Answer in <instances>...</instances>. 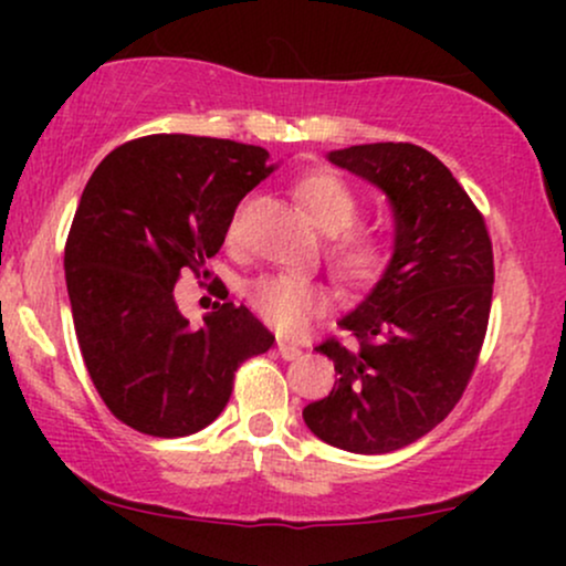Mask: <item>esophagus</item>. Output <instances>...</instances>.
I'll return each instance as SVG.
<instances>
[{
  "mask_svg": "<svg viewBox=\"0 0 566 566\" xmlns=\"http://www.w3.org/2000/svg\"><path fill=\"white\" fill-rule=\"evenodd\" d=\"M301 354H303V350L297 348V346H292V343L279 340V356H282V359L292 361V359H297V356H301Z\"/></svg>",
  "mask_w": 566,
  "mask_h": 566,
  "instance_id": "1",
  "label": "esophagus"
}]
</instances>
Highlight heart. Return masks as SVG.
Wrapping results in <instances>:
<instances>
[{"label": "heart", "mask_w": 566, "mask_h": 566, "mask_svg": "<svg viewBox=\"0 0 566 566\" xmlns=\"http://www.w3.org/2000/svg\"><path fill=\"white\" fill-rule=\"evenodd\" d=\"M297 197L316 226L329 233L327 255L343 282L361 287L380 274L388 250L380 233L354 229L359 218V197L340 175L311 172L297 184ZM252 308L282 333H295L327 305L322 284L290 274H269L247 287Z\"/></svg>", "instance_id": "heart-1"}]
</instances>
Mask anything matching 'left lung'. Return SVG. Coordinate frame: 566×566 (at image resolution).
<instances>
[{"label": "left lung", "mask_w": 566, "mask_h": 566, "mask_svg": "<svg viewBox=\"0 0 566 566\" xmlns=\"http://www.w3.org/2000/svg\"><path fill=\"white\" fill-rule=\"evenodd\" d=\"M327 159L386 193L396 233L378 284L337 322L356 348L335 337L316 348L337 380L303 420L337 450L386 454L437 428L469 386L490 322L492 242L482 212L426 148L365 143Z\"/></svg>", "instance_id": "1"}]
</instances>
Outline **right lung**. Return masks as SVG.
<instances>
[{
	"instance_id": "1",
	"label": "right lung",
	"mask_w": 566,
	"mask_h": 566,
	"mask_svg": "<svg viewBox=\"0 0 566 566\" xmlns=\"http://www.w3.org/2000/svg\"><path fill=\"white\" fill-rule=\"evenodd\" d=\"M276 170L269 151L197 135H148L114 148L84 186L66 242L76 340L114 418L175 439L223 412L233 373L274 335L223 303L191 327L175 303L180 271L223 244L233 210Z\"/></svg>"
}]
</instances>
